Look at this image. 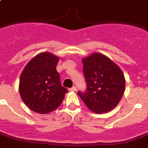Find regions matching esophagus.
<instances>
[{
  "instance_id": "esophagus-1",
  "label": "esophagus",
  "mask_w": 148,
  "mask_h": 148,
  "mask_svg": "<svg viewBox=\"0 0 148 148\" xmlns=\"http://www.w3.org/2000/svg\"><path fill=\"white\" fill-rule=\"evenodd\" d=\"M76 90H77V87L76 86H73L72 88H69V91H71V92H75Z\"/></svg>"
}]
</instances>
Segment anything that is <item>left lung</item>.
<instances>
[{"instance_id": "obj_1", "label": "left lung", "mask_w": 148, "mask_h": 148, "mask_svg": "<svg viewBox=\"0 0 148 148\" xmlns=\"http://www.w3.org/2000/svg\"><path fill=\"white\" fill-rule=\"evenodd\" d=\"M87 84L85 92H78L90 110L102 114L111 111L120 102L125 91V77L117 64L108 56L93 53L82 60Z\"/></svg>"}]
</instances>
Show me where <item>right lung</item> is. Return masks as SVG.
<instances>
[{
  "label": "right lung",
  "mask_w": 148,
  "mask_h": 148,
  "mask_svg": "<svg viewBox=\"0 0 148 148\" xmlns=\"http://www.w3.org/2000/svg\"><path fill=\"white\" fill-rule=\"evenodd\" d=\"M60 57L50 52L34 56L24 67L19 80V93L32 111L47 114L60 106L68 92L56 71Z\"/></svg>",
  "instance_id": "right-lung-1"
}]
</instances>
